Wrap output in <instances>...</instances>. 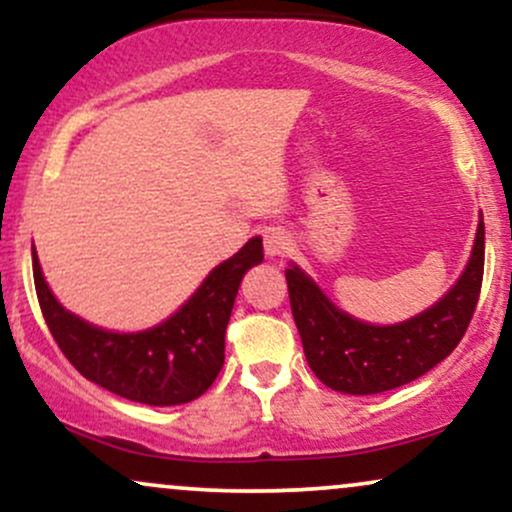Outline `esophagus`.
Here are the masks:
<instances>
[{"label":"esophagus","instance_id":"esophagus-1","mask_svg":"<svg viewBox=\"0 0 512 512\" xmlns=\"http://www.w3.org/2000/svg\"><path fill=\"white\" fill-rule=\"evenodd\" d=\"M293 240L286 228H267L264 231V252L269 257H281L286 250H291Z\"/></svg>","mask_w":512,"mask_h":512}]
</instances>
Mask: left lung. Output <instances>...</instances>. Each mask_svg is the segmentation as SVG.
<instances>
[{
    "label": "left lung",
    "mask_w": 512,
    "mask_h": 512,
    "mask_svg": "<svg viewBox=\"0 0 512 512\" xmlns=\"http://www.w3.org/2000/svg\"><path fill=\"white\" fill-rule=\"evenodd\" d=\"M484 276V216L460 279L431 308L395 325L349 315L296 262L286 269L291 313L317 378L344 395H378L421 378L452 354L477 308Z\"/></svg>",
    "instance_id": "8db88e82"
}]
</instances>
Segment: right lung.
Wrapping results in <instances>:
<instances>
[{
    "label": "right lung",
    "instance_id": "right-lung-1",
    "mask_svg": "<svg viewBox=\"0 0 512 512\" xmlns=\"http://www.w3.org/2000/svg\"><path fill=\"white\" fill-rule=\"evenodd\" d=\"M31 255L40 310L69 363L91 383L151 407L192 402L209 390L223 366L240 281L264 260L262 238H250L166 320L139 332H113L64 308L45 281L35 245Z\"/></svg>",
    "mask_w": 512,
    "mask_h": 512
}]
</instances>
